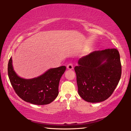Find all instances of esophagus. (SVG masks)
Listing matches in <instances>:
<instances>
[{
	"label": "esophagus",
	"instance_id": "esophagus-1",
	"mask_svg": "<svg viewBox=\"0 0 131 131\" xmlns=\"http://www.w3.org/2000/svg\"><path fill=\"white\" fill-rule=\"evenodd\" d=\"M67 68L68 69H69V70H72L73 69V64L72 63H69L68 65H67Z\"/></svg>",
	"mask_w": 131,
	"mask_h": 131
}]
</instances>
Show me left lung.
I'll list each match as a JSON object with an SVG mask.
<instances>
[{"label":"left lung","instance_id":"left-lung-1","mask_svg":"<svg viewBox=\"0 0 131 131\" xmlns=\"http://www.w3.org/2000/svg\"><path fill=\"white\" fill-rule=\"evenodd\" d=\"M74 71L79 94L84 100L104 101L113 94L121 78L119 52L112 48L91 52L80 58Z\"/></svg>","mask_w":131,"mask_h":131}]
</instances>
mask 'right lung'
<instances>
[{
    "mask_svg": "<svg viewBox=\"0 0 131 131\" xmlns=\"http://www.w3.org/2000/svg\"><path fill=\"white\" fill-rule=\"evenodd\" d=\"M66 68L65 66L52 68L37 78L24 79L14 72L10 58L7 71L10 83L18 97L33 104L45 105L58 96L59 81Z\"/></svg>",
    "mask_w": 131,
    "mask_h": 131,
    "instance_id": "right-lung-1",
    "label": "right lung"
}]
</instances>
